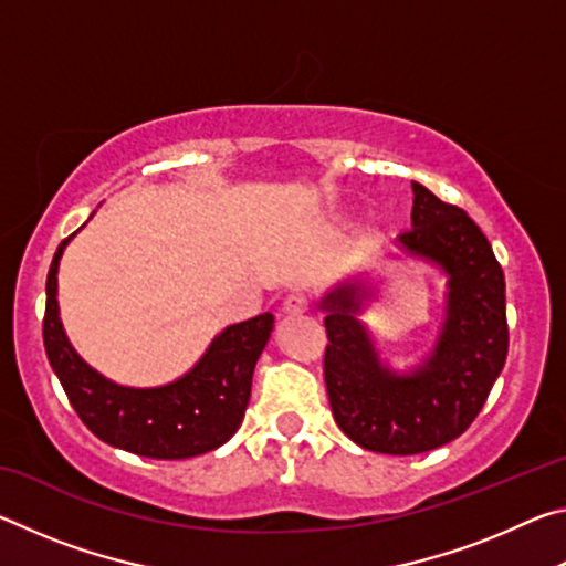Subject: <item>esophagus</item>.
Here are the masks:
<instances>
[{"mask_svg":"<svg viewBox=\"0 0 566 566\" xmlns=\"http://www.w3.org/2000/svg\"><path fill=\"white\" fill-rule=\"evenodd\" d=\"M282 310H284V314H304L306 310H310V296L302 292L286 294Z\"/></svg>","mask_w":566,"mask_h":566,"instance_id":"1","label":"esophagus"}]
</instances>
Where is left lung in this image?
<instances>
[{
	"label": "left lung",
	"mask_w": 566,
	"mask_h": 566,
	"mask_svg": "<svg viewBox=\"0 0 566 566\" xmlns=\"http://www.w3.org/2000/svg\"><path fill=\"white\" fill-rule=\"evenodd\" d=\"M411 229L399 237L409 254L449 274L447 319L432 359L395 375L354 314L364 290L342 284L322 300L327 312L324 381L334 421L352 442L381 454H421L452 442L482 411L510 349L504 272L464 209L411 181Z\"/></svg>",
	"instance_id": "1"
}]
</instances>
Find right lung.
<instances>
[{
  "mask_svg": "<svg viewBox=\"0 0 566 566\" xmlns=\"http://www.w3.org/2000/svg\"><path fill=\"white\" fill-rule=\"evenodd\" d=\"M70 239L56 247L46 274L42 337L46 359L76 415L102 442L149 459H187L222 447L244 419L254 364L274 327L272 314L227 327L197 367L167 387H119L84 364L64 337L56 266Z\"/></svg>",
  "mask_w": 566,
  "mask_h": 566,
  "instance_id": "right-lung-1",
  "label": "right lung"
}]
</instances>
